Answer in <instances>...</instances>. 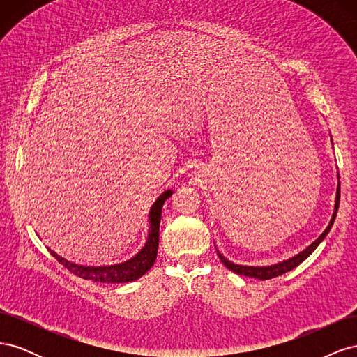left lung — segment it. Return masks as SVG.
Segmentation results:
<instances>
[{
	"mask_svg": "<svg viewBox=\"0 0 357 357\" xmlns=\"http://www.w3.org/2000/svg\"><path fill=\"white\" fill-rule=\"evenodd\" d=\"M338 178H340V174H338ZM338 205H340V183H338V188H337V197H335V208H333V214H332V219L328 225V228L323 231V234L319 236V238L311 243L305 250H302L301 253L295 255L294 257H289L286 259V261L283 262H278V264H274V265H266V266H250V265H238L235 264L232 261H229L228 257H225L219 250L218 247H215V250H218V255H219V259L222 261V264L231 269L232 273L235 274H240V275H245V277H255V278H259V280H269V278H274V277H278L282 274H286L289 271H291V269L296 268L299 264H302L305 261V259L316 250L317 245L326 238V235L329 234L332 225L335 222V218H337V211H338Z\"/></svg>",
	"mask_w": 357,
	"mask_h": 357,
	"instance_id": "left-lung-1",
	"label": "left lung"
}]
</instances>
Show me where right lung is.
<instances>
[{"label":"right lung","instance_id":"right-lung-1","mask_svg":"<svg viewBox=\"0 0 357 357\" xmlns=\"http://www.w3.org/2000/svg\"><path fill=\"white\" fill-rule=\"evenodd\" d=\"M172 195V190L168 189L162 192L158 199L153 202L152 208L149 211V234L147 241L144 247L139 250L132 259L125 261L122 264L107 265V266H86L79 265L67 261L66 257L59 256L53 250H50L52 256L56 259L59 264L66 266L70 273L82 277L84 280H92V282L100 283H129L138 280L144 275L150 268L153 266L156 256H158V245H159V225H160V215L162 207H164L165 201Z\"/></svg>","mask_w":357,"mask_h":357}]
</instances>
